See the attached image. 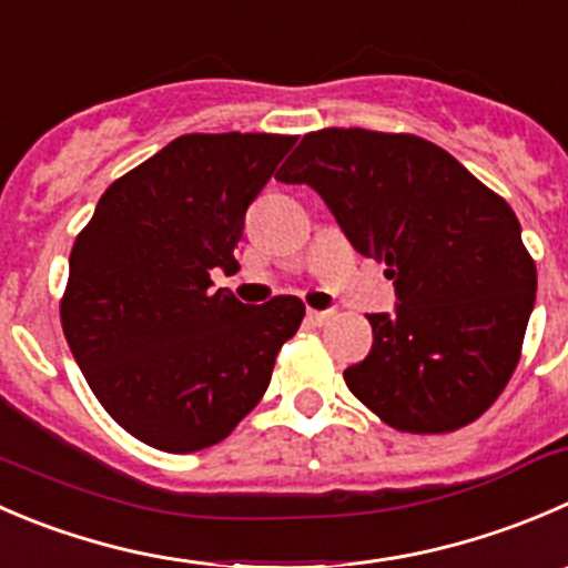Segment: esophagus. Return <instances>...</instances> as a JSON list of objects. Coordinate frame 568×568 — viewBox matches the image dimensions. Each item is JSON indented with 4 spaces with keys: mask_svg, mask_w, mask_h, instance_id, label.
<instances>
[{
    "mask_svg": "<svg viewBox=\"0 0 568 568\" xmlns=\"http://www.w3.org/2000/svg\"><path fill=\"white\" fill-rule=\"evenodd\" d=\"M307 318H311L316 327H324V324L333 322V311H307Z\"/></svg>",
    "mask_w": 568,
    "mask_h": 568,
    "instance_id": "esophagus-1",
    "label": "esophagus"
}]
</instances>
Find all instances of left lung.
<instances>
[{
  "instance_id": "1",
  "label": "left lung",
  "mask_w": 568,
  "mask_h": 568,
  "mask_svg": "<svg viewBox=\"0 0 568 568\" xmlns=\"http://www.w3.org/2000/svg\"><path fill=\"white\" fill-rule=\"evenodd\" d=\"M316 191L361 255L385 263L394 313L344 372L402 433H453L494 405L521 355L536 263L508 202L447 150L407 132H307L277 174Z\"/></svg>"
}]
</instances>
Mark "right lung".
Listing matches in <instances>:
<instances>
[{
	"mask_svg": "<svg viewBox=\"0 0 568 568\" xmlns=\"http://www.w3.org/2000/svg\"><path fill=\"white\" fill-rule=\"evenodd\" d=\"M296 135L191 132L115 180L71 246L60 324L104 410L138 442L196 453L261 402L305 305L213 291L246 207Z\"/></svg>",
	"mask_w": 568,
	"mask_h": 568,
	"instance_id": "obj_1",
	"label": "right lung"
}]
</instances>
